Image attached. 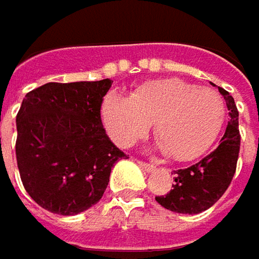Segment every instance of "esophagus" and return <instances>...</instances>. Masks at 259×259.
Masks as SVG:
<instances>
[{"mask_svg":"<svg viewBox=\"0 0 259 259\" xmlns=\"http://www.w3.org/2000/svg\"><path fill=\"white\" fill-rule=\"evenodd\" d=\"M139 165L144 169V171H147V172H150V171H153L155 169V165H152V163H147V162H143V160H139Z\"/></svg>","mask_w":259,"mask_h":259,"instance_id":"34e87169","label":"esophagus"}]
</instances>
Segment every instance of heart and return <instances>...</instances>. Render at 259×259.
Here are the masks:
<instances>
[{
  "label": "heart",
  "instance_id": "obj_1",
  "mask_svg": "<svg viewBox=\"0 0 259 259\" xmlns=\"http://www.w3.org/2000/svg\"><path fill=\"white\" fill-rule=\"evenodd\" d=\"M102 118L109 137L122 147L136 143L156 122L157 147L184 162L212 146L226 120V102L211 88L160 79L140 85L130 97L109 93Z\"/></svg>",
  "mask_w": 259,
  "mask_h": 259
}]
</instances>
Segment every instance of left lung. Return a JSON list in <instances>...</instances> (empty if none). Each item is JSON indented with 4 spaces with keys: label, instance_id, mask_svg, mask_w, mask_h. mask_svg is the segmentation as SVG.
<instances>
[{
    "label": "left lung",
    "instance_id": "1",
    "mask_svg": "<svg viewBox=\"0 0 259 259\" xmlns=\"http://www.w3.org/2000/svg\"><path fill=\"white\" fill-rule=\"evenodd\" d=\"M223 94L230 120L224 137L218 147L197 163L174 174V184L169 193L156 196V202L163 208L178 213H199L211 208L226 193L236 172L237 157L240 150L239 112L234 99L224 88L218 87Z\"/></svg>",
    "mask_w": 259,
    "mask_h": 259
}]
</instances>
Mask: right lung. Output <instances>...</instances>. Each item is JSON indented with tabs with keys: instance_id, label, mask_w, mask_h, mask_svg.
Instances as JSON below:
<instances>
[{
	"instance_id": "1",
	"label": "right lung",
	"mask_w": 259,
	"mask_h": 259,
	"mask_svg": "<svg viewBox=\"0 0 259 259\" xmlns=\"http://www.w3.org/2000/svg\"><path fill=\"white\" fill-rule=\"evenodd\" d=\"M112 82H48L22 102L16 116L19 172L29 196L50 212L76 215L96 205L112 166L126 157L100 116Z\"/></svg>"
}]
</instances>
